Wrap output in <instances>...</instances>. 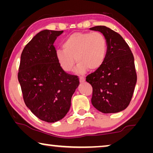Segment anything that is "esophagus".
<instances>
[{"label": "esophagus", "mask_w": 153, "mask_h": 153, "mask_svg": "<svg viewBox=\"0 0 153 153\" xmlns=\"http://www.w3.org/2000/svg\"><path fill=\"white\" fill-rule=\"evenodd\" d=\"M85 80H86V78H85V77H82V76L79 77V82H81V83L85 82Z\"/></svg>", "instance_id": "esophagus-1"}]
</instances>
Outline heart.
<instances>
[{
  "mask_svg": "<svg viewBox=\"0 0 153 153\" xmlns=\"http://www.w3.org/2000/svg\"><path fill=\"white\" fill-rule=\"evenodd\" d=\"M108 51L107 41L99 32H76L72 33L63 42V48L56 51V58L63 71H71L75 64L76 72L84 74L88 69L97 70L105 63Z\"/></svg>",
  "mask_w": 153,
  "mask_h": 153,
  "instance_id": "1",
  "label": "heart"
}]
</instances>
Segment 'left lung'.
Wrapping results in <instances>:
<instances>
[{"label":"left lung","mask_w":153,"mask_h":153,"mask_svg":"<svg viewBox=\"0 0 153 153\" xmlns=\"http://www.w3.org/2000/svg\"><path fill=\"white\" fill-rule=\"evenodd\" d=\"M101 32L107 41L102 65L86 77L92 87V104L103 113H115L128 107L137 82L134 58L120 34L104 25L90 28Z\"/></svg>","instance_id":"8db88e82"}]
</instances>
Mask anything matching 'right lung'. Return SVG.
<instances>
[{
	"label": "right lung",
	"instance_id": "1",
	"mask_svg": "<svg viewBox=\"0 0 153 153\" xmlns=\"http://www.w3.org/2000/svg\"><path fill=\"white\" fill-rule=\"evenodd\" d=\"M63 31L38 33L21 55L18 80L27 107L46 122L63 119L71 107L79 79L63 71L56 58L54 42Z\"/></svg>",
	"mask_w": 153,
	"mask_h": 153
}]
</instances>
